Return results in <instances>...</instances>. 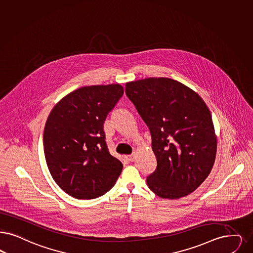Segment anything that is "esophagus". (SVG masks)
Here are the masks:
<instances>
[{
	"label": "esophagus",
	"instance_id": "1",
	"mask_svg": "<svg viewBox=\"0 0 253 253\" xmlns=\"http://www.w3.org/2000/svg\"><path fill=\"white\" fill-rule=\"evenodd\" d=\"M127 159H128L129 161L132 162V161L134 160V154L132 153V154H131V155H128V156H127Z\"/></svg>",
	"mask_w": 253,
	"mask_h": 253
}]
</instances>
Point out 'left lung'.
<instances>
[{
	"instance_id": "8db88e82",
	"label": "left lung",
	"mask_w": 253,
	"mask_h": 253,
	"mask_svg": "<svg viewBox=\"0 0 253 253\" xmlns=\"http://www.w3.org/2000/svg\"><path fill=\"white\" fill-rule=\"evenodd\" d=\"M125 92L152 135L157 167L147 177L149 188L170 200L195 191L210 174L216 153L205 102L182 83L163 77L129 82Z\"/></svg>"
}]
</instances>
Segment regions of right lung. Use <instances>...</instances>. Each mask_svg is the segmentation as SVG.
I'll list each match as a JSON object with an SVG mask.
<instances>
[{"mask_svg": "<svg viewBox=\"0 0 253 253\" xmlns=\"http://www.w3.org/2000/svg\"><path fill=\"white\" fill-rule=\"evenodd\" d=\"M123 93L119 84L84 86L57 102L48 117L47 166L54 182L75 199L101 197L122 173L123 165L108 151L103 124Z\"/></svg>", "mask_w": 253, "mask_h": 253, "instance_id": "add662e5", "label": "right lung"}]
</instances>
